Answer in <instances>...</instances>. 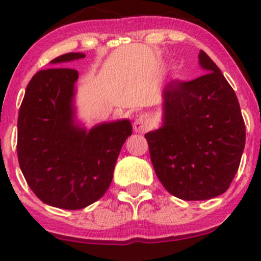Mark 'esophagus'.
I'll list each match as a JSON object with an SVG mask.
<instances>
[{
	"label": "esophagus",
	"mask_w": 261,
	"mask_h": 261,
	"mask_svg": "<svg viewBox=\"0 0 261 261\" xmlns=\"http://www.w3.org/2000/svg\"><path fill=\"white\" fill-rule=\"evenodd\" d=\"M150 127H151V120L147 115H140L134 122V130L136 133L144 134L147 130H150Z\"/></svg>",
	"instance_id": "34e87169"
}]
</instances>
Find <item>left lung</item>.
<instances>
[{
    "instance_id": "obj_1",
    "label": "left lung",
    "mask_w": 261,
    "mask_h": 261,
    "mask_svg": "<svg viewBox=\"0 0 261 261\" xmlns=\"http://www.w3.org/2000/svg\"><path fill=\"white\" fill-rule=\"evenodd\" d=\"M198 59L207 73L189 82H169L163 91V126L145 134L156 177L184 201L225 193L238 173L246 139L235 91L203 50Z\"/></svg>"
}]
</instances>
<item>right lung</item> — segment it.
Listing matches in <instances>:
<instances>
[{"instance_id": "right-lung-1", "label": "right lung", "mask_w": 261, "mask_h": 261, "mask_svg": "<svg viewBox=\"0 0 261 261\" xmlns=\"http://www.w3.org/2000/svg\"><path fill=\"white\" fill-rule=\"evenodd\" d=\"M84 58L68 53L53 64ZM72 68L36 73L18 111L17 158L21 172L40 201L63 210H81L98 201L114 177L118 154L133 134L128 120L101 123L89 131L74 120Z\"/></svg>"}]
</instances>
